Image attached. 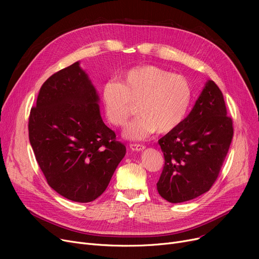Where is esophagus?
I'll use <instances>...</instances> for the list:
<instances>
[{"mask_svg": "<svg viewBox=\"0 0 259 259\" xmlns=\"http://www.w3.org/2000/svg\"><path fill=\"white\" fill-rule=\"evenodd\" d=\"M129 147H130L131 150L137 151V152H141L146 148L144 145H139V144H130Z\"/></svg>", "mask_w": 259, "mask_h": 259, "instance_id": "esophagus-1", "label": "esophagus"}]
</instances>
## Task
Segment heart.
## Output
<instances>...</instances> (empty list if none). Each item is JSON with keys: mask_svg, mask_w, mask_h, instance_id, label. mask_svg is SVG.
Wrapping results in <instances>:
<instances>
[{"mask_svg": "<svg viewBox=\"0 0 259 259\" xmlns=\"http://www.w3.org/2000/svg\"><path fill=\"white\" fill-rule=\"evenodd\" d=\"M102 98L106 116L116 127L124 126L138 106L140 116L126 127L124 137L140 141L178 128L191 105L192 88L181 74L144 65L121 73L118 83L107 81Z\"/></svg>", "mask_w": 259, "mask_h": 259, "instance_id": "obj_1", "label": "heart"}]
</instances>
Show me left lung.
Masks as SVG:
<instances>
[{
	"label": "left lung",
	"mask_w": 259,
	"mask_h": 259,
	"mask_svg": "<svg viewBox=\"0 0 259 259\" xmlns=\"http://www.w3.org/2000/svg\"><path fill=\"white\" fill-rule=\"evenodd\" d=\"M233 138L224 95L209 79L191 112L158 140L165 166L157 191L169 202L191 200L208 192L220 174Z\"/></svg>",
	"instance_id": "left-lung-1"
}]
</instances>
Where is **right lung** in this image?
Here are the masks:
<instances>
[{
  "instance_id": "add662e5",
  "label": "right lung",
  "mask_w": 259,
  "mask_h": 259,
  "mask_svg": "<svg viewBox=\"0 0 259 259\" xmlns=\"http://www.w3.org/2000/svg\"><path fill=\"white\" fill-rule=\"evenodd\" d=\"M100 97L79 62L51 75L29 115V141L48 185L67 199L103 194L126 154L100 112Z\"/></svg>"
}]
</instances>
